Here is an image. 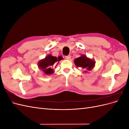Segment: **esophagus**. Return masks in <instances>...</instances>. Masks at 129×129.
I'll return each instance as SVG.
<instances>
[{
	"mask_svg": "<svg viewBox=\"0 0 129 129\" xmlns=\"http://www.w3.org/2000/svg\"><path fill=\"white\" fill-rule=\"evenodd\" d=\"M66 59H67V60H70L71 58V55H67V56H66Z\"/></svg>",
	"mask_w": 129,
	"mask_h": 129,
	"instance_id": "obj_1",
	"label": "esophagus"
}]
</instances>
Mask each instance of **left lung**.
I'll return each instance as SVG.
<instances>
[{"label": "left lung", "instance_id": "8db88e82", "mask_svg": "<svg viewBox=\"0 0 129 129\" xmlns=\"http://www.w3.org/2000/svg\"><path fill=\"white\" fill-rule=\"evenodd\" d=\"M74 63L77 67H80L84 71H90L94 67L95 62L92 60L87 57L86 56L82 55L77 57L74 60ZM85 72L86 71H84Z\"/></svg>", "mask_w": 129, "mask_h": 129}]
</instances>
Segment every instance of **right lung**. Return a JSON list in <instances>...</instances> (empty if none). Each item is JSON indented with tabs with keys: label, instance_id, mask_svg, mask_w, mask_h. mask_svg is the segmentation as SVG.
Here are the masks:
<instances>
[{
	"label": "right lung",
	"instance_id": "right-lung-1",
	"mask_svg": "<svg viewBox=\"0 0 129 129\" xmlns=\"http://www.w3.org/2000/svg\"><path fill=\"white\" fill-rule=\"evenodd\" d=\"M62 59L61 56H58L57 58L55 56H53L50 55L46 56L45 58L39 62V67L42 70V71L47 75H49L54 73L53 66L55 62L60 61Z\"/></svg>",
	"mask_w": 129,
	"mask_h": 129
}]
</instances>
